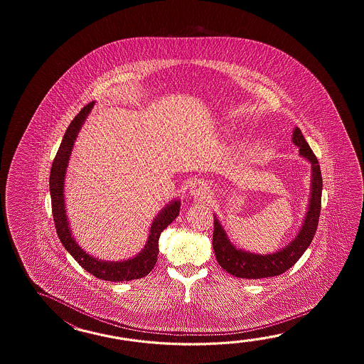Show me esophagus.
I'll list each match as a JSON object with an SVG mask.
<instances>
[{"mask_svg": "<svg viewBox=\"0 0 364 364\" xmlns=\"http://www.w3.org/2000/svg\"><path fill=\"white\" fill-rule=\"evenodd\" d=\"M190 193L193 195V198H196L199 200H207L208 199L209 191L207 190V187L200 182H196V183L190 186Z\"/></svg>", "mask_w": 364, "mask_h": 364, "instance_id": "1", "label": "esophagus"}]
</instances>
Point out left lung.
Wrapping results in <instances>:
<instances>
[{
  "instance_id": "1",
  "label": "left lung",
  "mask_w": 364,
  "mask_h": 364,
  "mask_svg": "<svg viewBox=\"0 0 364 364\" xmlns=\"http://www.w3.org/2000/svg\"><path fill=\"white\" fill-rule=\"evenodd\" d=\"M291 141L299 148V155L311 164V195H309V209L303 220L302 228L287 247L276 252L260 255L252 254L237 248L228 238L221 223L215 216L213 220V250L217 262L224 271L230 273L238 279H267L274 277L291 268L304 251L309 248L314 235L316 232L320 208H321V191L323 178L320 165L316 156L314 155L309 143L304 139L299 127H295Z\"/></svg>"
}]
</instances>
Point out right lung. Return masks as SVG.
<instances>
[{
    "label": "right lung",
    "mask_w": 364,
    "mask_h": 364,
    "mask_svg": "<svg viewBox=\"0 0 364 364\" xmlns=\"http://www.w3.org/2000/svg\"><path fill=\"white\" fill-rule=\"evenodd\" d=\"M93 105H95V101L85 105V108L82 109L71 121L52 164L50 177H49V190H50V198H52V212H53L55 230L63 247L68 250L70 255L73 256L79 265H82L85 271L91 273L96 279L113 281V282L141 279V277H146L148 273L154 269L157 262V254H159L160 234L178 216L181 201L179 199H174L165 208L161 209V212H159V215L154 218V223L151 225L146 246L138 255L134 256L132 259H127L124 262L101 260L90 255L77 245V240L73 237L70 230L69 220L66 215L65 193H65V178H66V169L69 165L70 156H71L74 143L77 140V134L85 124V118L91 113Z\"/></svg>",
    "instance_id": "right-lung-1"
}]
</instances>
